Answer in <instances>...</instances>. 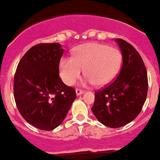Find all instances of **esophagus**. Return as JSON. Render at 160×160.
<instances>
[{"instance_id": "1", "label": "esophagus", "mask_w": 160, "mask_h": 160, "mask_svg": "<svg viewBox=\"0 0 160 160\" xmlns=\"http://www.w3.org/2000/svg\"><path fill=\"white\" fill-rule=\"evenodd\" d=\"M75 92H76V94L78 95V96H79V95L82 94V93L84 92V90L80 89V88H76V90H75Z\"/></svg>"}]
</instances>
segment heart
<instances>
[{
	"label": "heart",
	"mask_w": 160,
	"mask_h": 160,
	"mask_svg": "<svg viewBox=\"0 0 160 160\" xmlns=\"http://www.w3.org/2000/svg\"><path fill=\"white\" fill-rule=\"evenodd\" d=\"M121 64L122 56L118 49L98 42H88L78 46L73 57L61 58L60 75L67 85H73L85 67L86 83L105 86L115 79Z\"/></svg>",
	"instance_id": "heart-1"
}]
</instances>
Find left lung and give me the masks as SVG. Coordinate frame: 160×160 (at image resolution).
I'll return each instance as SVG.
<instances>
[{"label": "left lung", "mask_w": 160, "mask_h": 160, "mask_svg": "<svg viewBox=\"0 0 160 160\" xmlns=\"http://www.w3.org/2000/svg\"><path fill=\"white\" fill-rule=\"evenodd\" d=\"M122 53V66L117 78L95 92L92 111L98 121L116 128L137 118L148 92V76L142 57L122 39H116Z\"/></svg>", "instance_id": "8db88e82"}]
</instances>
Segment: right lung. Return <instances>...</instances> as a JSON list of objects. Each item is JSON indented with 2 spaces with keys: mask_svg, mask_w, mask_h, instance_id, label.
<instances>
[{
  "mask_svg": "<svg viewBox=\"0 0 160 160\" xmlns=\"http://www.w3.org/2000/svg\"><path fill=\"white\" fill-rule=\"evenodd\" d=\"M61 44L39 43L22 58L14 77V97L28 123L44 131L58 127L65 118L76 92L59 76Z\"/></svg>",
  "mask_w": 160,
  "mask_h": 160,
  "instance_id": "right-lung-1",
  "label": "right lung"
}]
</instances>
